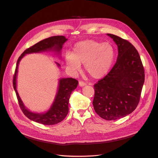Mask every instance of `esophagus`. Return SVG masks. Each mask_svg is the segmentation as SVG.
<instances>
[{
	"label": "esophagus",
	"mask_w": 158,
	"mask_h": 158,
	"mask_svg": "<svg viewBox=\"0 0 158 158\" xmlns=\"http://www.w3.org/2000/svg\"><path fill=\"white\" fill-rule=\"evenodd\" d=\"M86 85V84H85L84 82H82V81H80V82H79V86H80V87H83V86H84V85Z\"/></svg>",
	"instance_id": "obj_1"
}]
</instances>
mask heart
Instances as JSON below:
<instances>
[{
    "label": "heart",
    "instance_id": "heart-1",
    "mask_svg": "<svg viewBox=\"0 0 158 158\" xmlns=\"http://www.w3.org/2000/svg\"><path fill=\"white\" fill-rule=\"evenodd\" d=\"M114 59V50L109 43L88 40L76 43L71 53L65 55L64 63L73 73L80 72L84 64L85 71L91 77L99 79L107 74Z\"/></svg>",
    "mask_w": 158,
    "mask_h": 158
}]
</instances>
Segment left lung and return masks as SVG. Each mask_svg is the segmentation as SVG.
I'll return each mask as SVG.
<instances>
[{"label":"left lung","instance_id":"obj_1","mask_svg":"<svg viewBox=\"0 0 158 158\" xmlns=\"http://www.w3.org/2000/svg\"><path fill=\"white\" fill-rule=\"evenodd\" d=\"M118 47L115 64L94 85L95 111L108 121L125 117L136 108L144 82V70L138 52L130 42L107 33Z\"/></svg>","mask_w":158,"mask_h":158}]
</instances>
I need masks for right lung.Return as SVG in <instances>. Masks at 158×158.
<instances>
[{
  "label": "right lung",
  "instance_id": "obj_1",
  "mask_svg": "<svg viewBox=\"0 0 158 158\" xmlns=\"http://www.w3.org/2000/svg\"><path fill=\"white\" fill-rule=\"evenodd\" d=\"M68 39L64 36L58 35L47 38L30 48L27 49L19 57L16 63L15 74L13 78V87L17 95L19 105L23 114L30 120L45 125H52L63 121L69 113V103L72 92L76 88L78 82L74 78H60L59 79L58 88L53 102L47 111L43 113L33 112L28 109L22 102L17 90V76L18 66L23 56L27 54L40 53V52H51L58 55L60 58L61 50L64 43ZM56 66L59 68L60 65L55 62Z\"/></svg>",
  "mask_w": 158,
  "mask_h": 158
}]
</instances>
